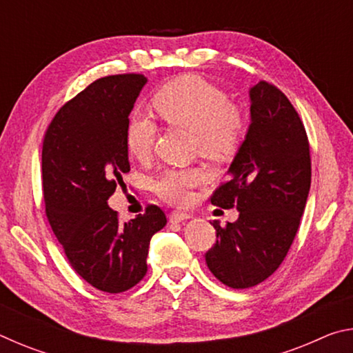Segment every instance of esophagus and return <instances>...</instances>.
Masks as SVG:
<instances>
[{"mask_svg":"<svg viewBox=\"0 0 353 353\" xmlns=\"http://www.w3.org/2000/svg\"><path fill=\"white\" fill-rule=\"evenodd\" d=\"M191 218L190 213H183V212H172L170 214V223H182V221H187Z\"/></svg>","mask_w":353,"mask_h":353,"instance_id":"34e87169","label":"esophagus"}]
</instances>
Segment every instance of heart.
<instances>
[{"instance_id":"heart-1","label":"heart","mask_w":353,"mask_h":353,"mask_svg":"<svg viewBox=\"0 0 353 353\" xmlns=\"http://www.w3.org/2000/svg\"><path fill=\"white\" fill-rule=\"evenodd\" d=\"M152 107L165 124L191 130V146L212 160L234 155L246 135V115L224 90L196 74H183L166 82L152 97ZM157 126L143 113H134L124 129L126 149L139 162L151 159ZM205 181L201 168H168L154 179L152 188L170 204L183 205L191 190Z\"/></svg>"}]
</instances>
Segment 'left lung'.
<instances>
[{
  "instance_id": "1",
  "label": "left lung",
  "mask_w": 353,
  "mask_h": 353,
  "mask_svg": "<svg viewBox=\"0 0 353 353\" xmlns=\"http://www.w3.org/2000/svg\"><path fill=\"white\" fill-rule=\"evenodd\" d=\"M246 140L229 168V179L210 201L236 208L240 216L216 229L207 250L208 270L235 290L255 286L277 271L291 248L305 210L312 157L303 123L290 99L272 83L250 88Z\"/></svg>"
}]
</instances>
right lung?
I'll list each match as a JSON object with an SVG mask.
<instances>
[{
    "label": "right lung",
    "mask_w": 353,
    "mask_h": 353,
    "mask_svg": "<svg viewBox=\"0 0 353 353\" xmlns=\"http://www.w3.org/2000/svg\"><path fill=\"white\" fill-rule=\"evenodd\" d=\"M146 77L113 74L65 103L46 129L41 187L48 223L70 265L94 288L128 291L146 276L152 235L166 224L162 208L119 223L107 205L130 171L124 129Z\"/></svg>",
    "instance_id": "right-lung-1"
}]
</instances>
